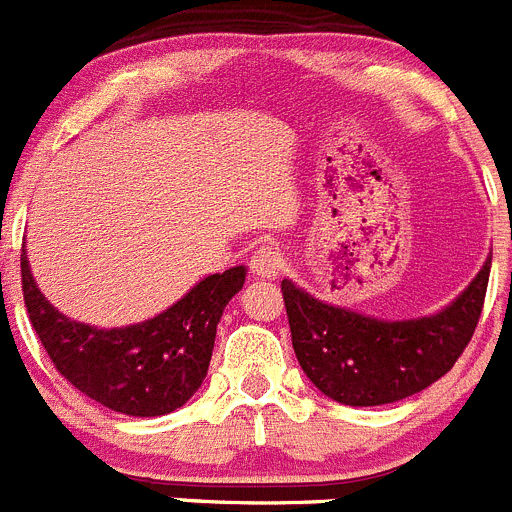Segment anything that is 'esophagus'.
<instances>
[{
	"label": "esophagus",
	"instance_id": "34e87169",
	"mask_svg": "<svg viewBox=\"0 0 512 512\" xmlns=\"http://www.w3.org/2000/svg\"><path fill=\"white\" fill-rule=\"evenodd\" d=\"M250 270L255 278H278L280 270H283V252L275 245H260L255 250V255L250 257Z\"/></svg>",
	"mask_w": 512,
	"mask_h": 512
}]
</instances>
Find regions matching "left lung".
<instances>
[{
    "label": "left lung",
    "mask_w": 512,
    "mask_h": 512,
    "mask_svg": "<svg viewBox=\"0 0 512 512\" xmlns=\"http://www.w3.org/2000/svg\"><path fill=\"white\" fill-rule=\"evenodd\" d=\"M487 257L477 278L439 313L379 321L315 300L283 280L295 356L305 376L346 407H379L419 394L455 366L485 305Z\"/></svg>",
    "instance_id": "left-lung-1"
}]
</instances>
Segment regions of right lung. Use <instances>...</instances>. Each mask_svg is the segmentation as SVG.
Wrapping results in <instances>:
<instances>
[{
    "instance_id": "add662e5",
    "label": "right lung",
    "mask_w": 512,
    "mask_h": 512,
    "mask_svg": "<svg viewBox=\"0 0 512 512\" xmlns=\"http://www.w3.org/2000/svg\"><path fill=\"white\" fill-rule=\"evenodd\" d=\"M242 285L245 267H229L151 321L105 331L57 313L37 290L22 250V295L55 369L88 399L128 417H161L194 396L212 361L219 318Z\"/></svg>"
}]
</instances>
